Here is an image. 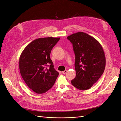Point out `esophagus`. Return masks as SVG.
Segmentation results:
<instances>
[{"mask_svg":"<svg viewBox=\"0 0 121 121\" xmlns=\"http://www.w3.org/2000/svg\"><path fill=\"white\" fill-rule=\"evenodd\" d=\"M67 72V70H65L64 71H62V73H63V74H65V73Z\"/></svg>","mask_w":121,"mask_h":121,"instance_id":"1","label":"esophagus"}]
</instances>
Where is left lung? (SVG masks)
Returning a JSON list of instances; mask_svg holds the SVG:
<instances>
[{
	"instance_id": "obj_1",
	"label": "left lung",
	"mask_w": 121,
	"mask_h": 121,
	"mask_svg": "<svg viewBox=\"0 0 121 121\" xmlns=\"http://www.w3.org/2000/svg\"><path fill=\"white\" fill-rule=\"evenodd\" d=\"M75 54L76 76L71 81L72 85L82 91L91 87L101 76L106 65V59L101 45L92 36L83 32L68 36Z\"/></svg>"
}]
</instances>
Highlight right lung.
Listing matches in <instances>:
<instances>
[{
  "mask_svg": "<svg viewBox=\"0 0 121 121\" xmlns=\"http://www.w3.org/2000/svg\"><path fill=\"white\" fill-rule=\"evenodd\" d=\"M59 39L60 38L52 37L36 39L26 47L20 55L21 75L27 85L36 93L48 91L59 75L50 55Z\"/></svg>",
  "mask_w": 121,
  "mask_h": 121,
  "instance_id": "right-lung-1",
  "label": "right lung"
}]
</instances>
